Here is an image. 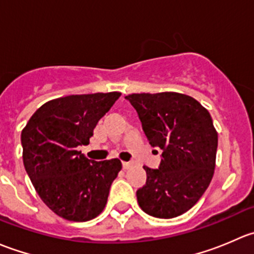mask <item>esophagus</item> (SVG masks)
I'll return each instance as SVG.
<instances>
[{"label": "esophagus", "instance_id": "34e87169", "mask_svg": "<svg viewBox=\"0 0 254 254\" xmlns=\"http://www.w3.org/2000/svg\"><path fill=\"white\" fill-rule=\"evenodd\" d=\"M130 167H132L131 162H123V168H124V170H129Z\"/></svg>", "mask_w": 254, "mask_h": 254}]
</instances>
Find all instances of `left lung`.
<instances>
[{"label":"left lung","instance_id":"obj_1","mask_svg":"<svg viewBox=\"0 0 254 254\" xmlns=\"http://www.w3.org/2000/svg\"><path fill=\"white\" fill-rule=\"evenodd\" d=\"M152 147L162 150L158 170L143 166L147 179L136 191L146 214L172 219L201 198L214 176L217 132L209 112L191 97L176 92L125 97Z\"/></svg>","mask_w":254,"mask_h":254}]
</instances>
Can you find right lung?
<instances>
[{
	"label": "right lung",
	"mask_w": 254,
	"mask_h": 254,
	"mask_svg": "<svg viewBox=\"0 0 254 254\" xmlns=\"http://www.w3.org/2000/svg\"><path fill=\"white\" fill-rule=\"evenodd\" d=\"M119 92L72 94L43 104L22 130L24 168L40 199L68 221H88L103 211L122 162L88 160L87 145L97 123Z\"/></svg>",
	"instance_id": "obj_1"
}]
</instances>
